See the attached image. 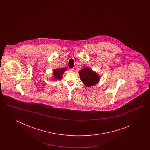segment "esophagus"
Listing matches in <instances>:
<instances>
[{"label":"esophagus","mask_w":150,"mask_h":150,"mask_svg":"<svg viewBox=\"0 0 150 150\" xmlns=\"http://www.w3.org/2000/svg\"><path fill=\"white\" fill-rule=\"evenodd\" d=\"M70 71L71 72L74 71V69H73V68L72 69H70Z\"/></svg>","instance_id":"esophagus-1"}]
</instances>
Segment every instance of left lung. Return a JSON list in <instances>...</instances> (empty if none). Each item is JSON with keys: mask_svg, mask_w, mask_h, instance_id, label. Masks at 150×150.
Masks as SVG:
<instances>
[{"mask_svg": "<svg viewBox=\"0 0 150 150\" xmlns=\"http://www.w3.org/2000/svg\"><path fill=\"white\" fill-rule=\"evenodd\" d=\"M80 78L86 87H90L97 84L100 80V76L88 67H84L79 72Z\"/></svg>", "mask_w": 150, "mask_h": 150, "instance_id": "obj_1", "label": "left lung"}]
</instances>
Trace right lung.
Instances as JSON below:
<instances>
[{
  "mask_svg": "<svg viewBox=\"0 0 150 150\" xmlns=\"http://www.w3.org/2000/svg\"><path fill=\"white\" fill-rule=\"evenodd\" d=\"M67 70L66 68H59L53 71V77L52 78V80H61L62 78V75L64 72Z\"/></svg>",
  "mask_w": 150,
  "mask_h": 150,
  "instance_id": "right-lung-1",
  "label": "right lung"
}]
</instances>
